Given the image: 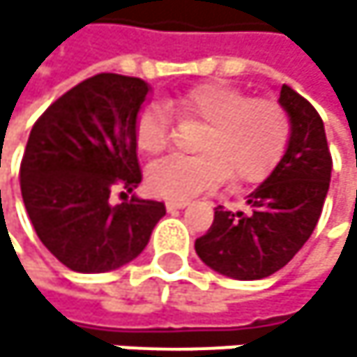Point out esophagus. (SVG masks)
Returning a JSON list of instances; mask_svg holds the SVG:
<instances>
[{"instance_id": "34e87169", "label": "esophagus", "mask_w": 357, "mask_h": 357, "mask_svg": "<svg viewBox=\"0 0 357 357\" xmlns=\"http://www.w3.org/2000/svg\"><path fill=\"white\" fill-rule=\"evenodd\" d=\"M186 205H188V201H167V210L169 212H177V210L186 208Z\"/></svg>"}]
</instances>
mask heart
Returning <instances> with one entry per match:
<instances>
[{"instance_id":"1","label":"heart","mask_w":357,"mask_h":357,"mask_svg":"<svg viewBox=\"0 0 357 357\" xmlns=\"http://www.w3.org/2000/svg\"><path fill=\"white\" fill-rule=\"evenodd\" d=\"M167 109L182 124H197L188 158H165L145 173L154 197L188 201L229 182L244 186L268 177L280 162L291 137L289 113L270 98H252L229 83H203L167 98ZM135 145L145 156L162 154L169 139V117L162 107L145 105L132 124Z\"/></svg>"}]
</instances>
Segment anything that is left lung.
<instances>
[{
    "label": "left lung",
    "instance_id": "8db88e82",
    "mask_svg": "<svg viewBox=\"0 0 357 357\" xmlns=\"http://www.w3.org/2000/svg\"><path fill=\"white\" fill-rule=\"evenodd\" d=\"M280 105L291 121L289 145L272 175L250 192V212L233 214L218 205L212 227L195 242L201 261L229 278L259 280L284 268L324 210L332 173L324 121L289 85L280 87Z\"/></svg>",
    "mask_w": 357,
    "mask_h": 357
}]
</instances>
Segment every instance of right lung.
<instances>
[{
  "label": "right lung",
  "mask_w": 357,
  "mask_h": 357,
  "mask_svg": "<svg viewBox=\"0 0 357 357\" xmlns=\"http://www.w3.org/2000/svg\"><path fill=\"white\" fill-rule=\"evenodd\" d=\"M147 91L143 79L100 73L59 96L29 132L19 171L25 210L40 242L75 272L130 264L167 212L135 195L109 201L143 177L132 124Z\"/></svg>",
  "instance_id": "right-lung-1"
}]
</instances>
